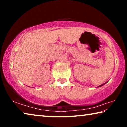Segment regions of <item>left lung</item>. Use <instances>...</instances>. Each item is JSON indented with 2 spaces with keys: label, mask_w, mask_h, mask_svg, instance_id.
I'll list each match as a JSON object with an SVG mask.
<instances>
[{
  "label": "left lung",
  "mask_w": 127,
  "mask_h": 127,
  "mask_svg": "<svg viewBox=\"0 0 127 127\" xmlns=\"http://www.w3.org/2000/svg\"><path fill=\"white\" fill-rule=\"evenodd\" d=\"M105 84V83H104V84H102V85H100V86H99V87H101V86H103V85L104 84Z\"/></svg>",
  "instance_id": "obj_1"
}]
</instances>
